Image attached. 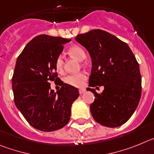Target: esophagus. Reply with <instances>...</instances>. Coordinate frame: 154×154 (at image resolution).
<instances>
[{"label":"esophagus","instance_id":"esophagus-1","mask_svg":"<svg viewBox=\"0 0 154 154\" xmlns=\"http://www.w3.org/2000/svg\"><path fill=\"white\" fill-rule=\"evenodd\" d=\"M85 91H86V90L84 89V88H81V89H79V93H80V94H84Z\"/></svg>","mask_w":154,"mask_h":154}]
</instances>
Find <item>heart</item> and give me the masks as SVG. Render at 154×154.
I'll use <instances>...</instances> for the list:
<instances>
[{"label":"heart","instance_id":"obj_1","mask_svg":"<svg viewBox=\"0 0 154 154\" xmlns=\"http://www.w3.org/2000/svg\"><path fill=\"white\" fill-rule=\"evenodd\" d=\"M68 54L70 56L77 58L78 60H83L85 58L84 51L77 45H73L68 49ZM54 67L57 72L63 73V58L62 56H58L54 61ZM87 79V76L84 73H78V74H71L67 76L65 78V83L70 86L76 87H82L84 81Z\"/></svg>","mask_w":154,"mask_h":154}]
</instances>
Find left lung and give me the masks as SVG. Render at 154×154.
I'll return each instance as SVG.
<instances>
[{
    "label": "left lung",
    "instance_id": "1",
    "mask_svg": "<svg viewBox=\"0 0 154 154\" xmlns=\"http://www.w3.org/2000/svg\"><path fill=\"white\" fill-rule=\"evenodd\" d=\"M75 40L91 57L89 86L104 87L101 94L87 89L96 97L90 106L93 117L105 127L123 125L134 113L141 97L139 63L132 51L124 41L99 29L79 34Z\"/></svg>",
    "mask_w": 154,
    "mask_h": 154
}]
</instances>
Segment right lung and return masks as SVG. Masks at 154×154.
Segmentation results:
<instances>
[{
    "instance_id": "right-lung-1",
    "label": "right lung",
    "mask_w": 154,
    "mask_h": 154,
    "mask_svg": "<svg viewBox=\"0 0 154 154\" xmlns=\"http://www.w3.org/2000/svg\"><path fill=\"white\" fill-rule=\"evenodd\" d=\"M71 39L41 34L26 45L17 59L12 77L14 103L30 126L51 132L70 120L71 106L79 97L77 88L57 77L54 61ZM50 81L62 86L55 93Z\"/></svg>"
}]
</instances>
